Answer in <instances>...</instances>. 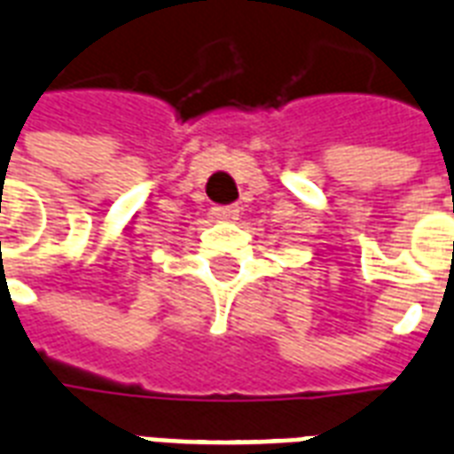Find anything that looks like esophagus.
Listing matches in <instances>:
<instances>
[{"label":"esophagus","instance_id":"34e87169","mask_svg":"<svg viewBox=\"0 0 454 454\" xmlns=\"http://www.w3.org/2000/svg\"><path fill=\"white\" fill-rule=\"evenodd\" d=\"M212 214H214V219H219V221H235L238 216H240V209H238L235 204H231V207H214Z\"/></svg>","mask_w":454,"mask_h":454}]
</instances>
